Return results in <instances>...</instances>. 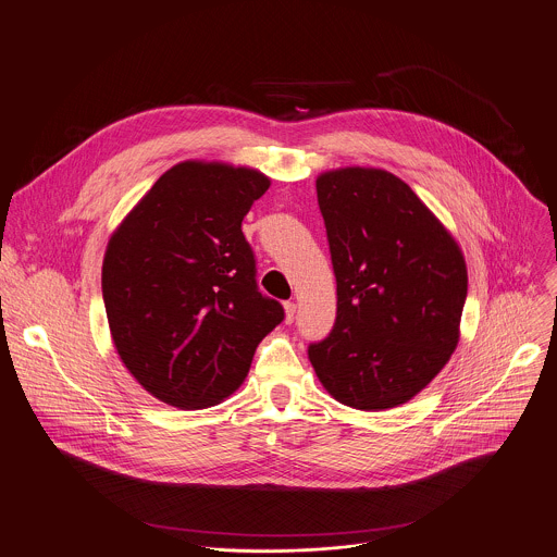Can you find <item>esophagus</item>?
<instances>
[{"mask_svg": "<svg viewBox=\"0 0 557 557\" xmlns=\"http://www.w3.org/2000/svg\"><path fill=\"white\" fill-rule=\"evenodd\" d=\"M284 312H286V323L295 321V312H297V304L295 301H286L284 304Z\"/></svg>", "mask_w": 557, "mask_h": 557, "instance_id": "esophagus-1", "label": "esophagus"}]
</instances>
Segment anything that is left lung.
Listing matches in <instances>:
<instances>
[{
    "label": "left lung",
    "instance_id": "obj_1",
    "mask_svg": "<svg viewBox=\"0 0 557 557\" xmlns=\"http://www.w3.org/2000/svg\"><path fill=\"white\" fill-rule=\"evenodd\" d=\"M317 201L336 277V321L308 358L341 405L400 407L442 372L459 343L463 253L387 170H327L317 176Z\"/></svg>",
    "mask_w": 557,
    "mask_h": 557
}]
</instances>
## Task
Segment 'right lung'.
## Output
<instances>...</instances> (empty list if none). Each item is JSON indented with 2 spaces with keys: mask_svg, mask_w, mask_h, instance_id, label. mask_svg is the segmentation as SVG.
Instances as JSON below:
<instances>
[{
  "mask_svg": "<svg viewBox=\"0 0 557 557\" xmlns=\"http://www.w3.org/2000/svg\"><path fill=\"white\" fill-rule=\"evenodd\" d=\"M269 185L253 168L181 161L109 238L102 297L113 345L133 379L170 407L230 398L284 319L282 304L258 290L240 230Z\"/></svg>",
  "mask_w": 557,
  "mask_h": 557,
  "instance_id": "obj_1",
  "label": "right lung"
}]
</instances>
